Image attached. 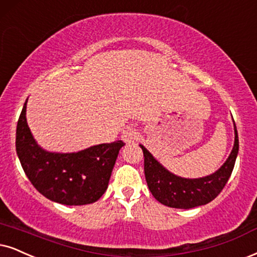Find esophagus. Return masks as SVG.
<instances>
[{
	"label": "esophagus",
	"instance_id": "34e87169",
	"mask_svg": "<svg viewBox=\"0 0 257 257\" xmlns=\"http://www.w3.org/2000/svg\"><path fill=\"white\" fill-rule=\"evenodd\" d=\"M138 136H139L138 131L134 128H131V126H128V128H125L124 131L122 132L121 138L126 145H131L135 141L136 139H138Z\"/></svg>",
	"mask_w": 257,
	"mask_h": 257
}]
</instances>
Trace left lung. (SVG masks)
Wrapping results in <instances>:
<instances>
[{
    "instance_id": "left-lung-1",
    "label": "left lung",
    "mask_w": 257,
    "mask_h": 257,
    "mask_svg": "<svg viewBox=\"0 0 257 257\" xmlns=\"http://www.w3.org/2000/svg\"><path fill=\"white\" fill-rule=\"evenodd\" d=\"M235 142L226 161L215 173L201 178H183L175 175L149 153L145 146L140 145L145 157V177L153 197L164 205L175 209H192L205 205L220 193L232 173L238 154V135L233 122Z\"/></svg>"
}]
</instances>
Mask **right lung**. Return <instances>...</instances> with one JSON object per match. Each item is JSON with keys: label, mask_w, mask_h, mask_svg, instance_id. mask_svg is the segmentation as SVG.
Returning a JSON list of instances; mask_svg holds the SVG:
<instances>
[{"label": "right lung", "mask_w": 257, "mask_h": 257, "mask_svg": "<svg viewBox=\"0 0 257 257\" xmlns=\"http://www.w3.org/2000/svg\"><path fill=\"white\" fill-rule=\"evenodd\" d=\"M27 100L16 126V154L29 181L42 196L56 203H95L108 188L118 152L124 144H100L76 153L48 152L38 145L27 124Z\"/></svg>", "instance_id": "1"}]
</instances>
